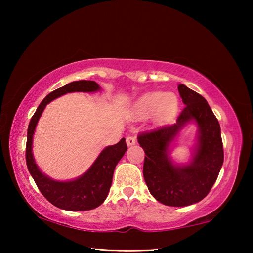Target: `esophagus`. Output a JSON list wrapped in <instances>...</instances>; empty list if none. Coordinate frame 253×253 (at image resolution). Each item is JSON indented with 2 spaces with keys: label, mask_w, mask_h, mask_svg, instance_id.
I'll return each instance as SVG.
<instances>
[{
  "label": "esophagus",
  "mask_w": 253,
  "mask_h": 253,
  "mask_svg": "<svg viewBox=\"0 0 253 253\" xmlns=\"http://www.w3.org/2000/svg\"><path fill=\"white\" fill-rule=\"evenodd\" d=\"M126 143L127 146H133V144H136V137L135 136H128L126 138Z\"/></svg>",
  "instance_id": "1"
}]
</instances>
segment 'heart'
Here are the masks:
<instances>
[{
  "label": "heart",
  "instance_id": "1",
  "mask_svg": "<svg viewBox=\"0 0 253 253\" xmlns=\"http://www.w3.org/2000/svg\"><path fill=\"white\" fill-rule=\"evenodd\" d=\"M178 104V99L174 93L150 92L137 101L136 112L141 116H148L154 112L155 120L165 122L176 114Z\"/></svg>",
  "mask_w": 253,
  "mask_h": 253
}]
</instances>
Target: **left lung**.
<instances>
[{
	"label": "left lung",
	"mask_w": 253,
	"mask_h": 253,
	"mask_svg": "<svg viewBox=\"0 0 253 253\" xmlns=\"http://www.w3.org/2000/svg\"><path fill=\"white\" fill-rule=\"evenodd\" d=\"M186 106L175 124L138 135L146 157L143 177L150 193L169 207H186L201 201L216 181L223 165L224 151L221 127L202 95L178 84ZM198 125V142L191 163L176 166L170 160L168 147L186 123Z\"/></svg>",
	"instance_id": "obj_1"
}]
</instances>
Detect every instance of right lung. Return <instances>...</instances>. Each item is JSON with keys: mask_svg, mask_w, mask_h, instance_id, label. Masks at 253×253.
Wrapping results in <instances>:
<instances>
[{"mask_svg": "<svg viewBox=\"0 0 253 253\" xmlns=\"http://www.w3.org/2000/svg\"><path fill=\"white\" fill-rule=\"evenodd\" d=\"M98 90L100 85L95 82L78 80L52 91L38 106L27 130L26 162L30 175L47 201L67 211H88L103 203L110 191L115 166L127 150L125 138L114 146L106 147L84 175L69 181H57L41 173L32 155V138L42 112L51 101L69 92H94Z\"/></svg>", "mask_w": 253, "mask_h": 253, "instance_id": "1", "label": "right lung"}]
</instances>
